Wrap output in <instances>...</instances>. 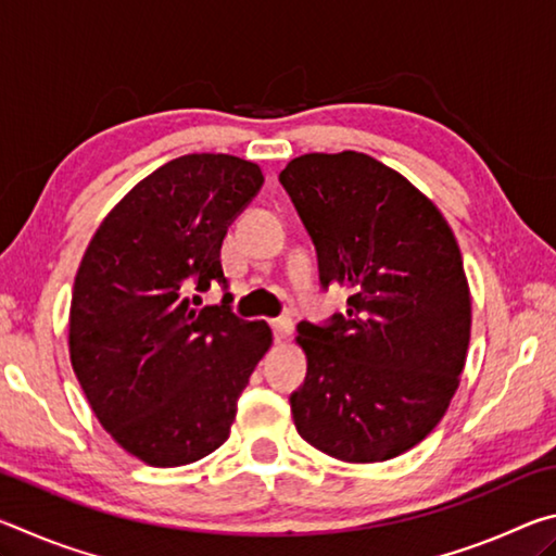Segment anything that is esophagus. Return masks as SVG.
<instances>
[{
    "instance_id": "obj_1",
    "label": "esophagus",
    "mask_w": 556,
    "mask_h": 556,
    "mask_svg": "<svg viewBox=\"0 0 556 556\" xmlns=\"http://www.w3.org/2000/svg\"><path fill=\"white\" fill-rule=\"evenodd\" d=\"M271 328H275L277 343H285L291 336V331H294V324H291V318H275V321H271Z\"/></svg>"
}]
</instances>
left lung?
I'll use <instances>...</instances> for the list:
<instances>
[{
    "mask_svg": "<svg viewBox=\"0 0 556 556\" xmlns=\"http://www.w3.org/2000/svg\"><path fill=\"white\" fill-rule=\"evenodd\" d=\"M318 252L321 285L351 289L331 326L301 321L299 437L378 464L431 434L458 390L470 289L454 230L400 172L363 152L304 154L279 174Z\"/></svg>",
    "mask_w": 556,
    "mask_h": 556,
    "instance_id": "1",
    "label": "left lung"
}]
</instances>
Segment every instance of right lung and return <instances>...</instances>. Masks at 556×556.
I'll return each instance as SVG.
<instances>
[{
    "label": "right lung",
    "instance_id": "obj_1",
    "mask_svg": "<svg viewBox=\"0 0 556 556\" xmlns=\"http://www.w3.org/2000/svg\"><path fill=\"white\" fill-rule=\"evenodd\" d=\"M262 168L230 154H186L142 178L92 235L75 275L68 351L90 409L149 466L213 454L271 345L267 321L188 291L225 285L220 248L260 191Z\"/></svg>",
    "mask_w": 556,
    "mask_h": 556
}]
</instances>
